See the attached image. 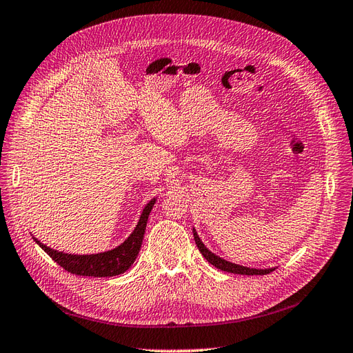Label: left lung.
<instances>
[{"mask_svg": "<svg viewBox=\"0 0 353 353\" xmlns=\"http://www.w3.org/2000/svg\"><path fill=\"white\" fill-rule=\"evenodd\" d=\"M194 234V240L197 248L200 250V253L203 254V258H205L209 263H212L215 268L221 270V271H225V272H231V274H241V275H265V274H270L272 272L275 268H266V270H256V268H249V266H243V265H237V263H232L228 262L225 259L219 258L215 253H212L205 244L201 243L200 237L197 236L196 230H193Z\"/></svg>", "mask_w": 353, "mask_h": 353, "instance_id": "obj_1", "label": "left lung"}]
</instances>
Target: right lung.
Returning a JSON list of instances; mask_svg holds the SVG:
<instances>
[{
    "instance_id": "obj_1",
    "label": "right lung",
    "mask_w": 353,
    "mask_h": 353,
    "mask_svg": "<svg viewBox=\"0 0 353 353\" xmlns=\"http://www.w3.org/2000/svg\"><path fill=\"white\" fill-rule=\"evenodd\" d=\"M156 199H152L147 203V206L143 209V213L138 221L137 227L132 234L128 237L121 245H117L113 250L95 253V254H70L47 248L38 239L34 237L35 243L44 250L50 258L57 262L61 268H65L68 272L74 275L83 276H114L130 270V266L137 259L138 252L141 249L145 225L148 215L154 206Z\"/></svg>"
}]
</instances>
